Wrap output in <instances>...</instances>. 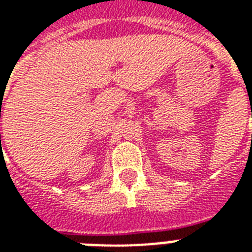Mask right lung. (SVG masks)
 I'll return each instance as SVG.
<instances>
[{"instance_id":"right-lung-1","label":"right lung","mask_w":252,"mask_h":252,"mask_svg":"<svg viewBox=\"0 0 252 252\" xmlns=\"http://www.w3.org/2000/svg\"><path fill=\"white\" fill-rule=\"evenodd\" d=\"M0 136H1V134H0Z\"/></svg>"}]
</instances>
